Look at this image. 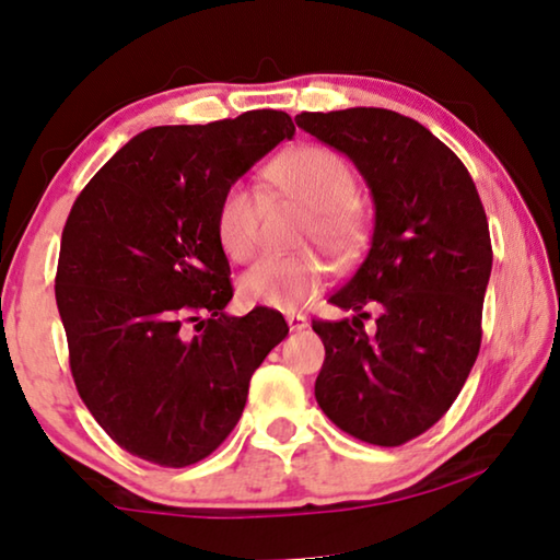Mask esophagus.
Instances as JSON below:
<instances>
[{
    "label": "esophagus",
    "mask_w": 560,
    "mask_h": 560,
    "mask_svg": "<svg viewBox=\"0 0 560 560\" xmlns=\"http://www.w3.org/2000/svg\"><path fill=\"white\" fill-rule=\"evenodd\" d=\"M287 324L291 331H304L308 327V319L304 314H287Z\"/></svg>",
    "instance_id": "34e87169"
}]
</instances>
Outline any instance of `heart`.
Returning a JSON list of instances; mask_svg holds the SVG:
<instances>
[{"mask_svg": "<svg viewBox=\"0 0 560 560\" xmlns=\"http://www.w3.org/2000/svg\"><path fill=\"white\" fill-rule=\"evenodd\" d=\"M271 180L296 203L308 208L302 236L319 241L329 254L352 256L362 244V219L354 208L357 183L349 165L337 153L319 145H302L283 153L271 165ZM261 203L254 188L233 183L215 208V238L231 261L246 264L258 244ZM327 273L322 258L304 252L271 256L258 261L238 281L246 302L271 308H296L319 289Z\"/></svg>", "mask_w": 560, "mask_h": 560, "instance_id": "b5f03b06", "label": "heart"}]
</instances>
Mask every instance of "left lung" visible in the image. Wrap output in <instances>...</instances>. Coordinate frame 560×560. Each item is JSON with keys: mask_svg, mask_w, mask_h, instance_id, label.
Returning <instances> with one entry per match:
<instances>
[{"mask_svg": "<svg viewBox=\"0 0 560 560\" xmlns=\"http://www.w3.org/2000/svg\"><path fill=\"white\" fill-rule=\"evenodd\" d=\"M296 125L354 163L374 203L370 252L329 296L354 316L314 322L327 352L316 402L357 440L402 445L450 410L478 360L493 269L486 211L460 158L412 118L349 107Z\"/></svg>", "mask_w": 560, "mask_h": 560, "instance_id": "8db88e82", "label": "left lung"}]
</instances>
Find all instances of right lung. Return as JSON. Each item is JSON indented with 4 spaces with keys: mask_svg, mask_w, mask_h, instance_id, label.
Returning a JSON list of instances; mask_svg holds the SVG:
<instances>
[{
    "mask_svg": "<svg viewBox=\"0 0 560 560\" xmlns=\"http://www.w3.org/2000/svg\"><path fill=\"white\" fill-rule=\"evenodd\" d=\"M296 128L281 110L161 125L128 140L67 215L55 296L74 385L122 450L163 467L211 455L289 327L226 314L231 266L215 208Z\"/></svg>",
    "mask_w": 560,
    "mask_h": 560,
    "instance_id": "obj_1",
    "label": "right lung"
}]
</instances>
